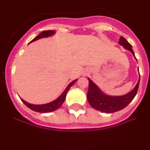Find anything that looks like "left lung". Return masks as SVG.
Returning <instances> with one entry per match:
<instances>
[{
	"mask_svg": "<svg viewBox=\"0 0 150 150\" xmlns=\"http://www.w3.org/2000/svg\"><path fill=\"white\" fill-rule=\"evenodd\" d=\"M119 43L124 46L126 50H129L134 56L132 45L123 37L120 38ZM88 82H89V86H88L87 98H88L90 105L97 110L101 111V112H115L124 109L125 107H127L133 100L138 90L140 79L135 88L131 92L123 96L106 95L105 94L102 93V91L99 89L98 87L97 86L91 79H89Z\"/></svg>",
	"mask_w": 150,
	"mask_h": 150,
	"instance_id": "8db88e82",
	"label": "left lung"
}]
</instances>
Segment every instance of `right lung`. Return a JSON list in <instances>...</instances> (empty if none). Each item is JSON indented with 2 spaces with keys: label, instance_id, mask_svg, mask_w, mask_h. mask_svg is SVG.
<instances>
[{
  "label": "right lung",
  "instance_id": "obj_1",
  "mask_svg": "<svg viewBox=\"0 0 150 150\" xmlns=\"http://www.w3.org/2000/svg\"><path fill=\"white\" fill-rule=\"evenodd\" d=\"M55 33V31L52 30H44L43 32H41L40 34H39L38 36H37L34 40L30 41V42H33V41H35L37 40H39L40 38H47V37H50V36L52 35V34ZM76 80H74L73 81L72 83H71L70 84L68 85V86L66 88V89L64 90L63 93L60 95V96L56 99V100H53L52 102H50L49 104H42V105H34V104H30L28 102H26L25 100H24L23 99H21L22 101L23 102L24 104H25L28 108H30V110H32L35 111V112H52V111H55L56 110H58L61 106L62 105V104L64 103V100H65L66 98V95H67V91L68 90L70 89L71 86H72L75 83Z\"/></svg>",
  "mask_w": 150,
  "mask_h": 150
}]
</instances>
